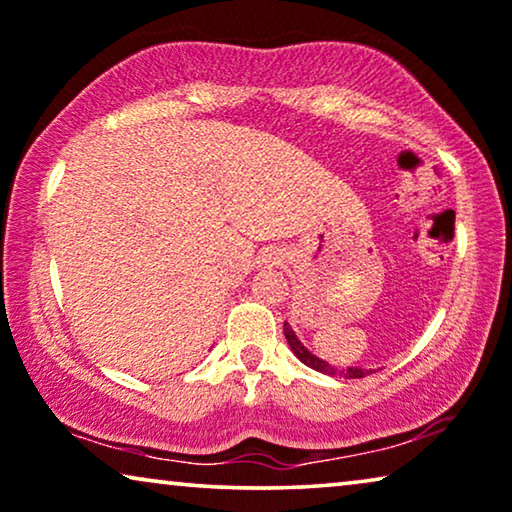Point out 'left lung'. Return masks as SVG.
<instances>
[{"label": "left lung", "mask_w": 512, "mask_h": 512, "mask_svg": "<svg viewBox=\"0 0 512 512\" xmlns=\"http://www.w3.org/2000/svg\"><path fill=\"white\" fill-rule=\"evenodd\" d=\"M283 331H285L287 343H290V348H292L294 355H297L299 362H304L306 366H311V369H315V371L327 373V376H341V378H364V376H369V373H373L369 369H362V366H348V369H336V366L327 364L325 359L315 357L311 350L304 348V343L299 341L297 334H294V329L287 325V322L283 325Z\"/></svg>", "instance_id": "1"}]
</instances>
